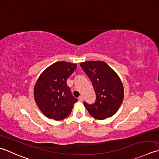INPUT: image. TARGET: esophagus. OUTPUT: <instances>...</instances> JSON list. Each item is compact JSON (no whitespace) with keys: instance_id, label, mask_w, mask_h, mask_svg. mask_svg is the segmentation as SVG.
I'll list each match as a JSON object with an SVG mask.
<instances>
[{"instance_id":"obj_1","label":"esophagus","mask_w":159,"mask_h":159,"mask_svg":"<svg viewBox=\"0 0 159 159\" xmlns=\"http://www.w3.org/2000/svg\"><path fill=\"white\" fill-rule=\"evenodd\" d=\"M78 100L80 102H82L83 100H84V98H83V97L82 96H80V97H79V98H78Z\"/></svg>"}]
</instances>
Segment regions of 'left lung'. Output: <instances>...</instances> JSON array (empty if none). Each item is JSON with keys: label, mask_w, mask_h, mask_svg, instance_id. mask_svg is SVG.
Listing matches in <instances>:
<instances>
[{"label": "left lung", "mask_w": 159, "mask_h": 159, "mask_svg": "<svg viewBox=\"0 0 159 159\" xmlns=\"http://www.w3.org/2000/svg\"><path fill=\"white\" fill-rule=\"evenodd\" d=\"M80 66L92 82L96 94L93 104L84 102L90 116L98 120L111 117L118 111L124 97V86L115 71L103 61H87Z\"/></svg>", "instance_id": "1"}]
</instances>
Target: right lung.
I'll list each match as a JSON object with an SVG mask.
<instances>
[{
  "mask_svg": "<svg viewBox=\"0 0 159 159\" xmlns=\"http://www.w3.org/2000/svg\"><path fill=\"white\" fill-rule=\"evenodd\" d=\"M76 67L77 64L57 61L44 69L38 78L34 89V99L48 119L56 121L65 119L77 101L66 84Z\"/></svg>",
  "mask_w": 159,
  "mask_h": 159,
  "instance_id": "right-lung-1",
  "label": "right lung"
}]
</instances>
